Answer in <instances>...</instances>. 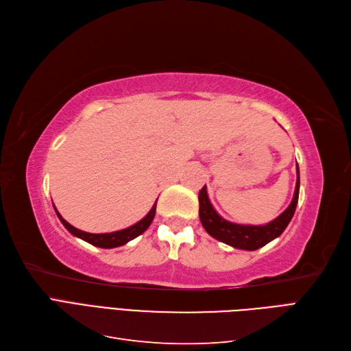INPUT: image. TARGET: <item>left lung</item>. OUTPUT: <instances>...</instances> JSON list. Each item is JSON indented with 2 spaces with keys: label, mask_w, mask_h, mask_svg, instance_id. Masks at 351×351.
I'll return each mask as SVG.
<instances>
[{
  "label": "left lung",
  "mask_w": 351,
  "mask_h": 351,
  "mask_svg": "<svg viewBox=\"0 0 351 351\" xmlns=\"http://www.w3.org/2000/svg\"><path fill=\"white\" fill-rule=\"evenodd\" d=\"M299 190L300 176L299 167H297L295 190L289 208H287L280 217H277L265 226H244L236 224V222H230L222 218L214 209V206H212L208 197L206 186H204L199 192V218L208 234L214 239L236 249L256 250L282 234V231L289 226V222L294 215L297 202H299Z\"/></svg>",
  "instance_id": "8db88e82"
}]
</instances>
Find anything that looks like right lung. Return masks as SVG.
<instances>
[{
	"mask_svg": "<svg viewBox=\"0 0 351 351\" xmlns=\"http://www.w3.org/2000/svg\"><path fill=\"white\" fill-rule=\"evenodd\" d=\"M54 205V204H52ZM56 209V206H54ZM155 210H156V202L154 204L152 209L147 212V215L145 218H142L139 222H136L134 226L132 227H127L124 230H120V231H114V232H105V234H92V232H86V231H82L76 227L70 226L69 222L62 218L60 215V212L56 209L57 212V217L60 218V221L62 222V226H64L73 236H76L84 241H88L90 244H93V246L97 247H102V249H112V247H119V246H123V244L129 243L130 240L136 239L137 236H141L143 231L147 230V227L151 226V222L154 221V217H155Z\"/></svg>",
	"mask_w": 351,
	"mask_h": 351,
	"instance_id": "add662e5",
	"label": "right lung"
}]
</instances>
